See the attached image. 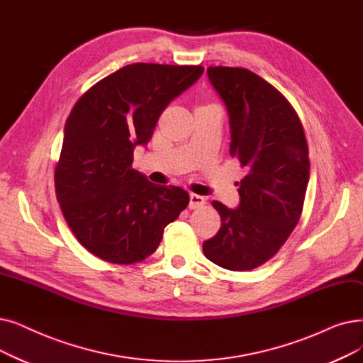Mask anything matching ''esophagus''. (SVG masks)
<instances>
[{"mask_svg":"<svg viewBox=\"0 0 363 363\" xmlns=\"http://www.w3.org/2000/svg\"><path fill=\"white\" fill-rule=\"evenodd\" d=\"M204 203H206V197L199 196V194H191L190 196V204H188V206H190V209H199V208L203 206Z\"/></svg>","mask_w":363,"mask_h":363,"instance_id":"34e87169","label":"esophagus"}]
</instances>
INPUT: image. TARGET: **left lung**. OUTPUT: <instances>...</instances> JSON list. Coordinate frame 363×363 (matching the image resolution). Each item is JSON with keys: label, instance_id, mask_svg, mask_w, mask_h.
Segmentation results:
<instances>
[{"label": "left lung", "instance_id": "8db88e82", "mask_svg": "<svg viewBox=\"0 0 363 363\" xmlns=\"http://www.w3.org/2000/svg\"><path fill=\"white\" fill-rule=\"evenodd\" d=\"M208 77L228 113L230 154L246 177L238 208L212 201L220 228L203 252L223 269L246 272L274 257L298 224L310 178L307 140L292 105L259 75L209 67Z\"/></svg>", "mask_w": 363, "mask_h": 363}]
</instances>
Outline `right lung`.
<instances>
[{
    "label": "right lung",
    "mask_w": 363,
    "mask_h": 363,
    "mask_svg": "<svg viewBox=\"0 0 363 363\" xmlns=\"http://www.w3.org/2000/svg\"><path fill=\"white\" fill-rule=\"evenodd\" d=\"M203 67L133 64L90 87L65 123L55 172L56 196L77 240L114 264L145 259L164 227L190 203L179 186L155 185L132 169L164 108Z\"/></svg>",
    "instance_id": "right-lung-1"
}]
</instances>
